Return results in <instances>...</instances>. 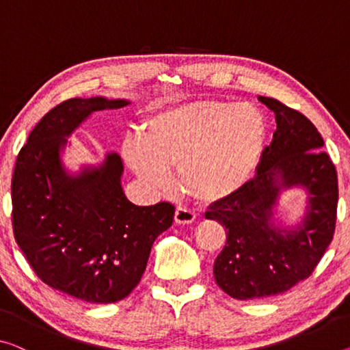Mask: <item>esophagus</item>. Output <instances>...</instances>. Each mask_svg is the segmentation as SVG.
<instances>
[{
  "mask_svg": "<svg viewBox=\"0 0 350 350\" xmlns=\"http://www.w3.org/2000/svg\"><path fill=\"white\" fill-rule=\"evenodd\" d=\"M196 220V213L187 208H176L175 211V222L180 225H189Z\"/></svg>",
  "mask_w": 350,
  "mask_h": 350,
  "instance_id": "esophagus-1",
  "label": "esophagus"
}]
</instances>
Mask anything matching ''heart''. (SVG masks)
Wrapping results in <instances>:
<instances>
[{"label":"heart","instance_id":"obj_1","mask_svg":"<svg viewBox=\"0 0 350 350\" xmlns=\"http://www.w3.org/2000/svg\"><path fill=\"white\" fill-rule=\"evenodd\" d=\"M265 139V117L254 105L196 101L148 116L139 136L125 137L122 153L150 191L167 189L169 169L176 167L183 191L216 203L250 180Z\"/></svg>","mask_w":350,"mask_h":350}]
</instances>
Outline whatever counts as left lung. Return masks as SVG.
Masks as SVG:
<instances>
[{"instance_id": "1", "label": "left lung", "mask_w": 350, "mask_h": 350, "mask_svg": "<svg viewBox=\"0 0 350 350\" xmlns=\"http://www.w3.org/2000/svg\"><path fill=\"white\" fill-rule=\"evenodd\" d=\"M273 111L277 130L262 150L256 175L205 214L227 228V243L214 261L219 288L238 300L286 293L318 266L336 224L338 176L322 147L324 139L304 114L275 98L258 96ZM304 187L309 196L303 222L273 224L282 190Z\"/></svg>"}]
</instances>
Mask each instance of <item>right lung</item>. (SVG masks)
Wrapping results in <instances>:
<instances>
[{
  "label": "right lung",
  "mask_w": 350,
  "mask_h": 350,
  "mask_svg": "<svg viewBox=\"0 0 350 350\" xmlns=\"http://www.w3.org/2000/svg\"><path fill=\"white\" fill-rule=\"evenodd\" d=\"M126 105L103 96L62 101L34 126L14 169L15 241L42 282L89 304L125 299L141 282L154 239L174 222L169 202L128 200L117 153L78 175L64 167L66 137L92 112Z\"/></svg>",
  "instance_id": "1"
}]
</instances>
